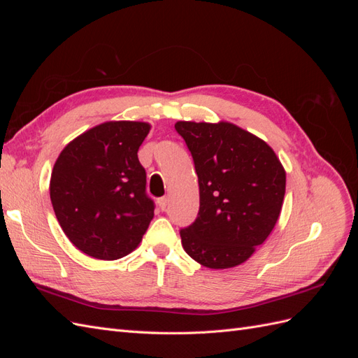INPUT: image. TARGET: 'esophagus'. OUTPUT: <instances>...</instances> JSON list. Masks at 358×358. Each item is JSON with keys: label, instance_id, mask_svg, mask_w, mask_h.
Wrapping results in <instances>:
<instances>
[{"label": "esophagus", "instance_id": "34e87169", "mask_svg": "<svg viewBox=\"0 0 358 358\" xmlns=\"http://www.w3.org/2000/svg\"><path fill=\"white\" fill-rule=\"evenodd\" d=\"M158 206H159V209H161V210H166V209H167V206H169V197H162V199H159V200H158Z\"/></svg>", "mask_w": 358, "mask_h": 358}]
</instances>
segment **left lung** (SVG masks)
<instances>
[{
    "mask_svg": "<svg viewBox=\"0 0 358 358\" xmlns=\"http://www.w3.org/2000/svg\"><path fill=\"white\" fill-rule=\"evenodd\" d=\"M196 164L199 218L180 230L197 263L222 270L248 262L275 229L285 196V169L263 138L229 121H178Z\"/></svg>",
    "mask_w": 358,
    "mask_h": 358,
    "instance_id": "left-lung-1",
    "label": "left lung"
}]
</instances>
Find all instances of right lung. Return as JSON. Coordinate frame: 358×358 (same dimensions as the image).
Instances as JSON below:
<instances>
[{"instance_id": "add662e5", "label": "right lung", "mask_w": 358, "mask_h": 358, "mask_svg": "<svg viewBox=\"0 0 358 358\" xmlns=\"http://www.w3.org/2000/svg\"><path fill=\"white\" fill-rule=\"evenodd\" d=\"M149 122L107 121L73 138L50 176V200L69 241L96 259L122 258L154 218L137 152Z\"/></svg>"}]
</instances>
